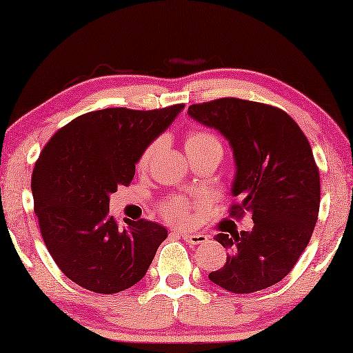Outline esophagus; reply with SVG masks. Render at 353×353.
<instances>
[{"mask_svg": "<svg viewBox=\"0 0 353 353\" xmlns=\"http://www.w3.org/2000/svg\"><path fill=\"white\" fill-rule=\"evenodd\" d=\"M181 238L185 239V243L190 245H197V244H205L209 241V236L201 234V233H192V234H181Z\"/></svg>", "mask_w": 353, "mask_h": 353, "instance_id": "obj_1", "label": "esophagus"}]
</instances>
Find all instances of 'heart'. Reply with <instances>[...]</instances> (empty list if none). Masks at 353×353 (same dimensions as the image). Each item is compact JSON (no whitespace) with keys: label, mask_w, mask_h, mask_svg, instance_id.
I'll list each match as a JSON object with an SVG mask.
<instances>
[{"label":"heart","mask_w":353,"mask_h":353,"mask_svg":"<svg viewBox=\"0 0 353 353\" xmlns=\"http://www.w3.org/2000/svg\"><path fill=\"white\" fill-rule=\"evenodd\" d=\"M162 139H154L152 143H149L141 156L138 159V168L144 170L149 165V162L152 161L159 149H161ZM186 151L190 154V157H197L204 152L210 151H223V144H221L220 138L215 133L209 132V130H192L186 134ZM196 204L190 199L183 196H172L161 202L159 205V212L163 219L170 221L173 225H186L191 219V210L194 209Z\"/></svg>","instance_id":"obj_1"}]
</instances>
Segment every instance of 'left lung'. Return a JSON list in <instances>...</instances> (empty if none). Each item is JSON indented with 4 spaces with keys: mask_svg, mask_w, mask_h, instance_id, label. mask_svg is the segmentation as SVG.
I'll return each mask as SVG.
<instances>
[{
    "mask_svg": "<svg viewBox=\"0 0 353 353\" xmlns=\"http://www.w3.org/2000/svg\"><path fill=\"white\" fill-rule=\"evenodd\" d=\"M188 114L228 139L236 161L230 216L252 214L254 228L219 233L226 263L209 274L234 294L281 281L310 243L320 210V172L301 127L274 105L239 98L192 104Z\"/></svg>",
    "mask_w": 353,
    "mask_h": 353,
    "instance_id": "obj_1",
    "label": "left lung"
}]
</instances>
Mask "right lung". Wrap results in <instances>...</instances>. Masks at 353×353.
<instances>
[{
    "mask_svg": "<svg viewBox=\"0 0 353 353\" xmlns=\"http://www.w3.org/2000/svg\"><path fill=\"white\" fill-rule=\"evenodd\" d=\"M185 104L154 110L109 108L57 130L38 157L32 192L41 238L62 273L98 294H115L146 274L163 226L109 215V196L128 186L134 163Z\"/></svg>",
    "mask_w": 353,
    "mask_h": 353,
    "instance_id": "obj_1",
    "label": "right lung"
}]
</instances>
